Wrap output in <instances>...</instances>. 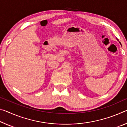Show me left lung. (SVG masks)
I'll use <instances>...</instances> for the list:
<instances>
[{
    "mask_svg": "<svg viewBox=\"0 0 127 127\" xmlns=\"http://www.w3.org/2000/svg\"><path fill=\"white\" fill-rule=\"evenodd\" d=\"M117 40H118V41H119V40H118V39H117ZM119 43H120V45H122V44H121V43H120V42H119Z\"/></svg>",
    "mask_w": 127,
    "mask_h": 127,
    "instance_id": "8db88e82",
    "label": "left lung"
}]
</instances>
